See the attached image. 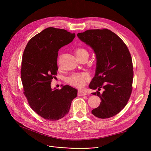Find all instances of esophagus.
Returning a JSON list of instances; mask_svg holds the SVG:
<instances>
[{"instance_id":"esophagus-1","label":"esophagus","mask_w":151,"mask_h":151,"mask_svg":"<svg viewBox=\"0 0 151 151\" xmlns=\"http://www.w3.org/2000/svg\"><path fill=\"white\" fill-rule=\"evenodd\" d=\"M87 95L86 92L83 90H79L78 92V96H84Z\"/></svg>"}]
</instances>
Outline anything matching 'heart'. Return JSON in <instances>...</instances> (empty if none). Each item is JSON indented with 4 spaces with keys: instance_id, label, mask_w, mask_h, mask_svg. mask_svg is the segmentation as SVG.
I'll return each mask as SVG.
<instances>
[{
    "instance_id": "b5f03b06",
    "label": "heart",
    "mask_w": 151,
    "mask_h": 151,
    "mask_svg": "<svg viewBox=\"0 0 151 151\" xmlns=\"http://www.w3.org/2000/svg\"><path fill=\"white\" fill-rule=\"evenodd\" d=\"M87 51L84 48H78L76 51V55H81L83 53H85ZM89 80V75L87 73H77L71 75L69 77L67 78V82L70 85L76 87V88H82L84 85L87 81Z\"/></svg>"
}]
</instances>
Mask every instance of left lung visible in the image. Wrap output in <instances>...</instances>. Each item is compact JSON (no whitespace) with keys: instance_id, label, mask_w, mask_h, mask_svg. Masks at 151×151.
I'll return each instance as SVG.
<instances>
[{"instance_id":"left-lung-1","label":"left lung","mask_w":151,"mask_h":151,"mask_svg":"<svg viewBox=\"0 0 151 151\" xmlns=\"http://www.w3.org/2000/svg\"><path fill=\"white\" fill-rule=\"evenodd\" d=\"M91 46L96 56V70L89 88L105 91L92 93L101 99L100 106L92 111L99 118L106 119L125 106L132 91L133 64L130 53L122 40L108 29H91L77 34Z\"/></svg>"}]
</instances>
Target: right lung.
I'll return each instance as SVG.
<instances>
[{"label": "right lung", "instance_id": "obj_1", "mask_svg": "<svg viewBox=\"0 0 151 151\" xmlns=\"http://www.w3.org/2000/svg\"><path fill=\"white\" fill-rule=\"evenodd\" d=\"M75 34L64 29L48 27L32 38L24 51L21 81L30 108L40 116L57 121L68 114L78 91L68 85L52 89L57 75L58 51L73 40Z\"/></svg>", "mask_w": 151, "mask_h": 151}]
</instances>
